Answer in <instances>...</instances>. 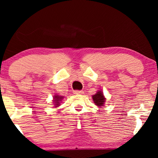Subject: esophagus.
<instances>
[{"label":"esophagus","instance_id":"obj_1","mask_svg":"<svg viewBox=\"0 0 158 158\" xmlns=\"http://www.w3.org/2000/svg\"><path fill=\"white\" fill-rule=\"evenodd\" d=\"M73 94H83L84 92L83 90H74L73 91Z\"/></svg>","mask_w":158,"mask_h":158}]
</instances>
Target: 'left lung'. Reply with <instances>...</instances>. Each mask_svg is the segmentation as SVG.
<instances>
[{
	"label": "left lung",
	"instance_id": "8db88e82",
	"mask_svg": "<svg viewBox=\"0 0 158 158\" xmlns=\"http://www.w3.org/2000/svg\"><path fill=\"white\" fill-rule=\"evenodd\" d=\"M92 98H93V101H94V103L98 107L103 106L106 102V100L105 98L104 95H103V91L100 90H98L96 94L93 95Z\"/></svg>",
	"mask_w": 158,
	"mask_h": 158
}]
</instances>
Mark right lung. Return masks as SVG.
Masks as SVG:
<instances>
[{
  "label": "right lung",
  "mask_w": 158,
  "mask_h": 158,
  "mask_svg": "<svg viewBox=\"0 0 158 158\" xmlns=\"http://www.w3.org/2000/svg\"><path fill=\"white\" fill-rule=\"evenodd\" d=\"M63 98H64V96H61L57 94H55V96H53V100H52L54 108H57L58 106H60V103L62 102V100Z\"/></svg>",
  "instance_id": "add662e5"
}]
</instances>
